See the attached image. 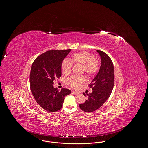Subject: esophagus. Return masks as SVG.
Instances as JSON below:
<instances>
[{
    "instance_id": "obj_1",
    "label": "esophagus",
    "mask_w": 148,
    "mask_h": 148,
    "mask_svg": "<svg viewBox=\"0 0 148 148\" xmlns=\"http://www.w3.org/2000/svg\"><path fill=\"white\" fill-rule=\"evenodd\" d=\"M72 94H74V95H77L79 93L77 92H76V91H72Z\"/></svg>"
}]
</instances>
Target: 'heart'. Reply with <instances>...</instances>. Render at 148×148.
<instances>
[{
  "instance_id": "b5f03b06",
  "label": "heart",
  "mask_w": 148,
  "mask_h": 148,
  "mask_svg": "<svg viewBox=\"0 0 148 148\" xmlns=\"http://www.w3.org/2000/svg\"><path fill=\"white\" fill-rule=\"evenodd\" d=\"M73 64L82 65V72L85 73L88 77L96 74L100 68V61L98 58L94 57V54L87 51L78 52L71 56V61L67 58L62 61L61 69L64 75H69L71 73ZM84 82V77L80 76H72L66 81L67 84L73 88L79 87Z\"/></svg>"
}]
</instances>
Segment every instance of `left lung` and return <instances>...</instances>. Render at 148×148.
<instances>
[{
	"label": "left lung",
	"mask_w": 148,
	"mask_h": 148,
	"mask_svg": "<svg viewBox=\"0 0 148 148\" xmlns=\"http://www.w3.org/2000/svg\"><path fill=\"white\" fill-rule=\"evenodd\" d=\"M101 58L99 71L91 83L88 85L92 92L83 95L87 97L84 103L79 105L80 109L86 112H92L99 109L109 97L114 83L113 62L108 54L97 50Z\"/></svg>",
	"instance_id": "1"
}]
</instances>
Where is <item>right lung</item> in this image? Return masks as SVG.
Instances as JSON below:
<instances>
[{
  "label": "right lung",
  "instance_id": "right-lung-1",
  "mask_svg": "<svg viewBox=\"0 0 148 148\" xmlns=\"http://www.w3.org/2000/svg\"><path fill=\"white\" fill-rule=\"evenodd\" d=\"M71 51L51 50L39 56L32 64L30 73V88L36 102L45 110L57 112L62 106L65 97L71 90L54 88L56 78L61 76V63Z\"/></svg>",
  "mask_w": 148,
  "mask_h": 148
}]
</instances>
